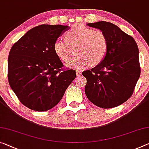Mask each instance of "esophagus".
Masks as SVG:
<instances>
[{"mask_svg": "<svg viewBox=\"0 0 149 149\" xmlns=\"http://www.w3.org/2000/svg\"><path fill=\"white\" fill-rule=\"evenodd\" d=\"M76 74H77V77H79L82 74V72H81V71H80V70H76Z\"/></svg>", "mask_w": 149, "mask_h": 149, "instance_id": "1", "label": "esophagus"}]
</instances>
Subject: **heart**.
I'll return each instance as SVG.
<instances>
[{
	"label": "heart",
	"mask_w": 149,
	"mask_h": 149,
	"mask_svg": "<svg viewBox=\"0 0 149 149\" xmlns=\"http://www.w3.org/2000/svg\"><path fill=\"white\" fill-rule=\"evenodd\" d=\"M66 38L67 41L56 40L53 51L60 60L66 62L70 56L72 48L77 47L78 56L67 62L68 67L81 68L89 65L95 67L104 60L108 51V39L103 32L83 24L73 25L66 34Z\"/></svg>",
	"instance_id": "b5f03b06"
}]
</instances>
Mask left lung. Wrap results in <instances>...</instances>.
Wrapping results in <instances>:
<instances>
[{"label":"left lung","instance_id":"1","mask_svg":"<svg viewBox=\"0 0 149 149\" xmlns=\"http://www.w3.org/2000/svg\"><path fill=\"white\" fill-rule=\"evenodd\" d=\"M87 25L103 32L109 47L99 65L82 72L86 79V95L100 108L119 106L131 97L140 77L138 46L131 36L111 22L100 21Z\"/></svg>","mask_w":149,"mask_h":149}]
</instances>
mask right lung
I'll list each match as a JSON object with an SVG mask.
<instances>
[{"mask_svg": "<svg viewBox=\"0 0 149 149\" xmlns=\"http://www.w3.org/2000/svg\"><path fill=\"white\" fill-rule=\"evenodd\" d=\"M69 29L63 25L34 27L11 48L8 80L20 102L36 111H46L58 103L76 78L74 70L63 68L53 45Z\"/></svg>", "mask_w": 149, "mask_h": 149, "instance_id": "1", "label": "right lung"}]
</instances>
